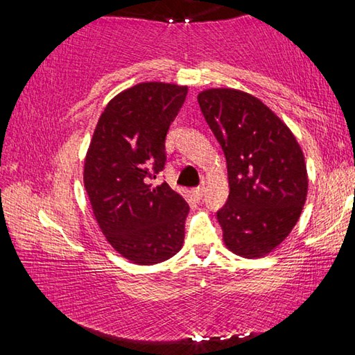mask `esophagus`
Listing matches in <instances>:
<instances>
[{
    "mask_svg": "<svg viewBox=\"0 0 355 355\" xmlns=\"http://www.w3.org/2000/svg\"><path fill=\"white\" fill-rule=\"evenodd\" d=\"M194 194H196L197 199H202L203 194H205V188H203V184H202V186H199V188H196V189H194Z\"/></svg>",
    "mask_w": 355,
    "mask_h": 355,
    "instance_id": "1",
    "label": "esophagus"
}]
</instances>
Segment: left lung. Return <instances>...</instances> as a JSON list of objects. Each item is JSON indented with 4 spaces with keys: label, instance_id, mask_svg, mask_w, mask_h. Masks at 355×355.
Wrapping results in <instances>:
<instances>
[{
    "label": "left lung",
    "instance_id": "left-lung-1",
    "mask_svg": "<svg viewBox=\"0 0 355 355\" xmlns=\"http://www.w3.org/2000/svg\"><path fill=\"white\" fill-rule=\"evenodd\" d=\"M197 100L227 159L230 194L218 211L227 249L244 258L268 255L290 235L307 200L302 148L254 95L219 87Z\"/></svg>",
    "mask_w": 355,
    "mask_h": 355
}]
</instances>
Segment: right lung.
Masks as SVG:
<instances>
[{
  "instance_id": "obj_1",
  "label": "right lung",
  "mask_w": 355,
  "mask_h": 355,
  "mask_svg": "<svg viewBox=\"0 0 355 355\" xmlns=\"http://www.w3.org/2000/svg\"><path fill=\"white\" fill-rule=\"evenodd\" d=\"M188 87L139 83L101 112L86 161L84 188L98 227L120 255L136 264L169 260L182 249L189 207L166 182V135Z\"/></svg>"
}]
</instances>
